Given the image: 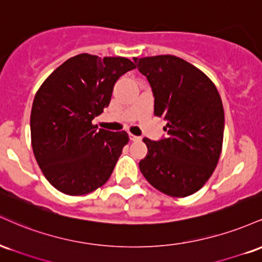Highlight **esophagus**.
Masks as SVG:
<instances>
[{
	"mask_svg": "<svg viewBox=\"0 0 262 262\" xmlns=\"http://www.w3.org/2000/svg\"><path fill=\"white\" fill-rule=\"evenodd\" d=\"M129 139L132 141H139L141 138L140 137H137V135H133V134H129Z\"/></svg>",
	"mask_w": 262,
	"mask_h": 262,
	"instance_id": "34e87169",
	"label": "esophagus"
}]
</instances>
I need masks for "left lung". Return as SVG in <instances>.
Wrapping results in <instances>:
<instances>
[{
	"instance_id": "8db88e82",
	"label": "left lung",
	"mask_w": 262,
	"mask_h": 262,
	"mask_svg": "<svg viewBox=\"0 0 262 262\" xmlns=\"http://www.w3.org/2000/svg\"><path fill=\"white\" fill-rule=\"evenodd\" d=\"M154 95V113L167 137L144 138L139 162L152 187L172 197L194 193L208 181L223 145L224 110L217 87L200 69L173 55L134 58Z\"/></svg>"
}]
</instances>
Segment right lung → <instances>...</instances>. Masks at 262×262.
I'll return each instance as SVG.
<instances>
[{
  "instance_id": "add662e5",
  "label": "right lung",
  "mask_w": 262,
  "mask_h": 262,
  "mask_svg": "<svg viewBox=\"0 0 262 262\" xmlns=\"http://www.w3.org/2000/svg\"><path fill=\"white\" fill-rule=\"evenodd\" d=\"M134 62L80 54L66 60L38 90L31 113L32 148L45 179L58 191L80 196L112 175L125 132L97 129L92 121L111 102L114 83Z\"/></svg>"
}]
</instances>
